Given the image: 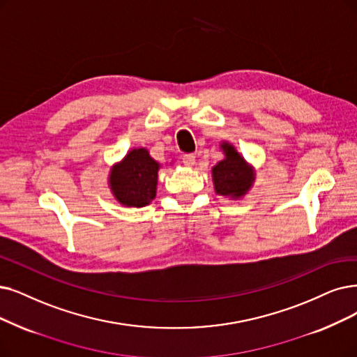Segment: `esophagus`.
<instances>
[{
    "label": "esophagus",
    "instance_id": "obj_1",
    "mask_svg": "<svg viewBox=\"0 0 357 357\" xmlns=\"http://www.w3.org/2000/svg\"><path fill=\"white\" fill-rule=\"evenodd\" d=\"M181 161H183L184 165L190 168V167H193L196 164V156L193 153H186V155H183Z\"/></svg>",
    "mask_w": 357,
    "mask_h": 357
}]
</instances>
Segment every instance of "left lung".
<instances>
[{"label":"left lung","instance_id":"1","mask_svg":"<svg viewBox=\"0 0 357 357\" xmlns=\"http://www.w3.org/2000/svg\"><path fill=\"white\" fill-rule=\"evenodd\" d=\"M225 158L212 168V178L215 192L222 196L240 197L252 186L255 180L253 169L246 164L233 145H221Z\"/></svg>","mask_w":357,"mask_h":357}]
</instances>
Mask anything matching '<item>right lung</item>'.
I'll list each match as a JSON object with an SVG mask.
<instances>
[{"label":"right lung","mask_w":357,"mask_h":357,"mask_svg":"<svg viewBox=\"0 0 357 357\" xmlns=\"http://www.w3.org/2000/svg\"><path fill=\"white\" fill-rule=\"evenodd\" d=\"M160 164L145 148L133 149L111 169L109 186L117 201L126 206L148 205L156 193Z\"/></svg>","instance_id":"obj_1"}]
</instances>
